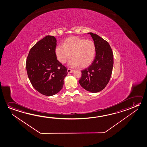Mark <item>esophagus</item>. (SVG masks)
Segmentation results:
<instances>
[{"label":"esophagus","mask_w":147,"mask_h":147,"mask_svg":"<svg viewBox=\"0 0 147 147\" xmlns=\"http://www.w3.org/2000/svg\"><path fill=\"white\" fill-rule=\"evenodd\" d=\"M73 69H70V68H67V72L68 73H71V72H73Z\"/></svg>","instance_id":"esophagus-1"}]
</instances>
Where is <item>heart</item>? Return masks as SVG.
Segmentation results:
<instances>
[{
    "instance_id": "b5f03b06",
    "label": "heart",
    "mask_w": 147,
    "mask_h": 147,
    "mask_svg": "<svg viewBox=\"0 0 147 147\" xmlns=\"http://www.w3.org/2000/svg\"><path fill=\"white\" fill-rule=\"evenodd\" d=\"M96 51V45L93 41L78 37L67 38L63 44L57 45L55 49L56 56L61 63H65L71 56L69 66L80 65L82 68L91 64L95 58Z\"/></svg>"
}]
</instances>
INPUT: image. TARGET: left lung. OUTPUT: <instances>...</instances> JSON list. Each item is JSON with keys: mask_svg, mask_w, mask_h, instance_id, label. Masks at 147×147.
I'll return each mask as SVG.
<instances>
[{"mask_svg": "<svg viewBox=\"0 0 147 147\" xmlns=\"http://www.w3.org/2000/svg\"><path fill=\"white\" fill-rule=\"evenodd\" d=\"M96 46V56L91 65L81 71L79 83L91 92L105 88L109 81L113 65V52L109 44L96 34L89 33Z\"/></svg>", "mask_w": 147, "mask_h": 147, "instance_id": "obj_1", "label": "left lung"}]
</instances>
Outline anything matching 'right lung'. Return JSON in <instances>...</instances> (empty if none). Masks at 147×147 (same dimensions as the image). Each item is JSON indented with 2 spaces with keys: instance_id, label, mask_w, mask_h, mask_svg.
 I'll use <instances>...</instances> for the list:
<instances>
[{
  "instance_id": "1",
  "label": "right lung",
  "mask_w": 147,
  "mask_h": 147,
  "mask_svg": "<svg viewBox=\"0 0 147 147\" xmlns=\"http://www.w3.org/2000/svg\"><path fill=\"white\" fill-rule=\"evenodd\" d=\"M56 38L47 36L33 46L26 61L28 79L43 95L53 96L62 88L67 68L57 59Z\"/></svg>"
}]
</instances>
